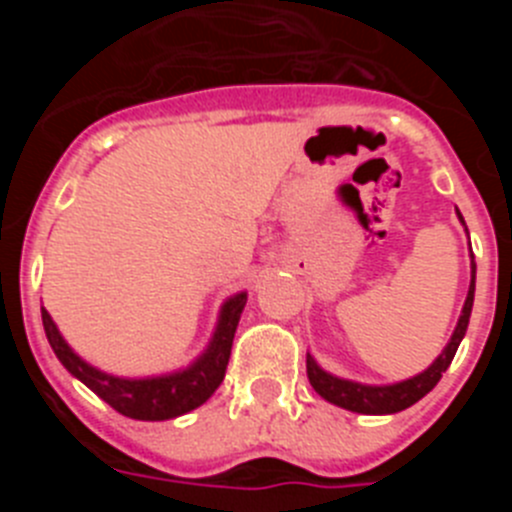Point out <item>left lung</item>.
<instances>
[{
	"label": "left lung",
	"instance_id": "left-lung-1",
	"mask_svg": "<svg viewBox=\"0 0 512 512\" xmlns=\"http://www.w3.org/2000/svg\"><path fill=\"white\" fill-rule=\"evenodd\" d=\"M459 220L464 223L461 212H459ZM474 274H477V266H474V256H472V284H469L467 302H464V310H461L459 323H456L454 328V336H451V341L446 343L443 354L438 356V359L425 369V372L415 374V377L405 379V382L382 384V387H377V384H361V382H351V379L333 377V374H328L325 369H320L318 361L307 354V379H310L312 390L318 392L320 397H325L328 402H333V405H338V408H346L351 410V413H361V415H392L410 408V405H415L420 397H425L433 387H436L438 379L443 377V372L449 369L461 338H464V333H467L469 315H472V305H474Z\"/></svg>",
	"mask_w": 512,
	"mask_h": 512
}]
</instances>
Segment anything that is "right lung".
<instances>
[{
  "instance_id": "right-lung-1",
  "label": "right lung",
  "mask_w": 512,
  "mask_h": 512,
  "mask_svg": "<svg viewBox=\"0 0 512 512\" xmlns=\"http://www.w3.org/2000/svg\"><path fill=\"white\" fill-rule=\"evenodd\" d=\"M246 300V292H238V295L230 297L223 305V310H220L217 328L212 333L210 346L205 348V354L194 361V364H189L187 369H182V372L161 374V377L122 379L94 369L92 364H87L81 356H76L71 351L69 343L63 341V336L58 333L56 323H53V318L48 315L45 307L43 328L58 361L79 382L87 384L94 395H99L107 405H112L117 413L128 415L133 420H169L179 418V415L189 413L194 408H200L202 402L210 400L212 392L220 387V382L225 377V369H228L235 328H238V320H241Z\"/></svg>"
}]
</instances>
